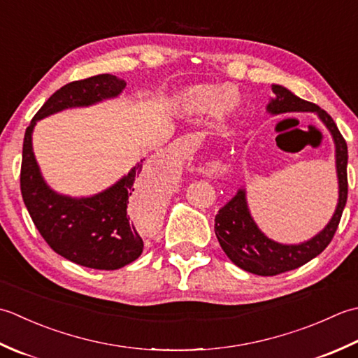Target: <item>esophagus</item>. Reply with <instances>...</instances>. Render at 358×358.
<instances>
[{"label":"esophagus","mask_w":358,"mask_h":358,"mask_svg":"<svg viewBox=\"0 0 358 358\" xmlns=\"http://www.w3.org/2000/svg\"><path fill=\"white\" fill-rule=\"evenodd\" d=\"M187 147H188L187 138H178V141L173 143V150L176 152H180V155H182V152H185Z\"/></svg>","instance_id":"obj_1"}]
</instances>
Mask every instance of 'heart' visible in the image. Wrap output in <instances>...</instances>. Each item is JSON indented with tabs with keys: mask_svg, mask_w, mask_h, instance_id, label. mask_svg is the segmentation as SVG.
<instances>
[{
	"mask_svg": "<svg viewBox=\"0 0 358 358\" xmlns=\"http://www.w3.org/2000/svg\"><path fill=\"white\" fill-rule=\"evenodd\" d=\"M170 108L184 117H196L213 111L217 119H227L235 111L236 99L220 86L192 85L174 94Z\"/></svg>",
	"mask_w": 358,
	"mask_h": 358,
	"instance_id": "b5f03b06",
	"label": "heart"
}]
</instances>
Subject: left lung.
<instances>
[{"label":"left lung","instance_id":"1","mask_svg":"<svg viewBox=\"0 0 358 358\" xmlns=\"http://www.w3.org/2000/svg\"><path fill=\"white\" fill-rule=\"evenodd\" d=\"M275 97L267 105L272 115L286 113H313L329 131L335 145V171L338 179V202L331 221L315 236L300 244H281L266 236L255 222L247 202L245 187L220 208L215 217V233L222 250L233 264L261 276H273L301 267L318 257L337 231L348 199V145L332 117L324 109L295 96L286 86L272 85Z\"/></svg>","mask_w":358,"mask_h":358}]
</instances>
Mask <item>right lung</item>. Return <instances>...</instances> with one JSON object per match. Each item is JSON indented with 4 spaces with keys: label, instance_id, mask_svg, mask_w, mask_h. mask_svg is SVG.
Returning a JSON list of instances; mask_svg holds the SVG:
<instances>
[{
    "label": "right lung",
    "instance_id": "obj_1",
    "mask_svg": "<svg viewBox=\"0 0 358 358\" xmlns=\"http://www.w3.org/2000/svg\"><path fill=\"white\" fill-rule=\"evenodd\" d=\"M127 82L111 74L94 76L60 87L50 96L26 128L21 162V194L35 227L55 253L76 264L99 271H115L142 255V231L131 222V201H143L147 180L141 159L125 176L103 192L72 198L48 185L36 162L32 134L36 122L64 109L85 108L115 99Z\"/></svg>",
    "mask_w": 358,
    "mask_h": 358
}]
</instances>
